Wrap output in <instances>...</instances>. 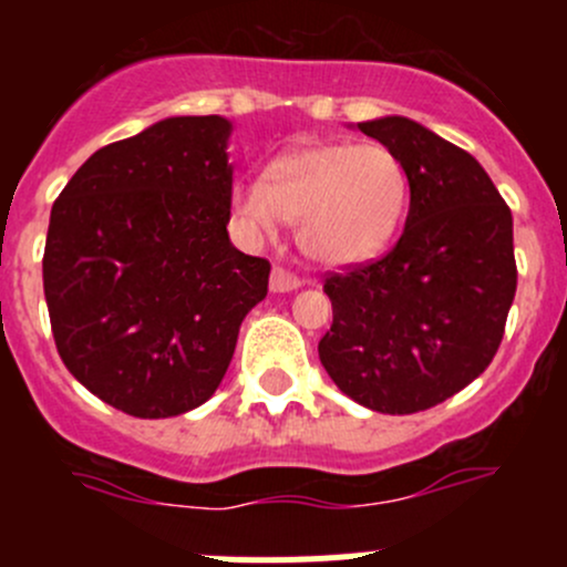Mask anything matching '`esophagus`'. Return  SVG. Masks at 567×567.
I'll return each instance as SVG.
<instances>
[{
    "mask_svg": "<svg viewBox=\"0 0 567 567\" xmlns=\"http://www.w3.org/2000/svg\"><path fill=\"white\" fill-rule=\"evenodd\" d=\"M301 288V279L296 274L285 271L282 266H274L271 271V290L274 293H290V290H299Z\"/></svg>",
    "mask_w": 567,
    "mask_h": 567,
    "instance_id": "esophagus-1",
    "label": "esophagus"
}]
</instances>
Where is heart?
Wrapping results in <instances>:
<instances>
[{"mask_svg":"<svg viewBox=\"0 0 567 567\" xmlns=\"http://www.w3.org/2000/svg\"><path fill=\"white\" fill-rule=\"evenodd\" d=\"M233 214L255 236L299 221V247L329 268H348L390 247L409 205L403 162L379 142H310L285 151L262 181H236Z\"/></svg>","mask_w":567,"mask_h":567,"instance_id":"heart-1","label":"heart"}]
</instances>
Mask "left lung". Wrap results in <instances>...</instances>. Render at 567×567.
Returning a JSON list of instances; mask_svg holds the SVG:
<instances>
[{
  "mask_svg": "<svg viewBox=\"0 0 567 567\" xmlns=\"http://www.w3.org/2000/svg\"><path fill=\"white\" fill-rule=\"evenodd\" d=\"M409 175V216L390 255L326 279L320 364L381 414L444 403L491 364L516 296L513 216L474 156L400 114L357 123Z\"/></svg>",
  "mask_w": 567,
  "mask_h": 567,
  "instance_id": "1",
  "label": "left lung"
}]
</instances>
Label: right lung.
<instances>
[{
  "mask_svg": "<svg viewBox=\"0 0 567 567\" xmlns=\"http://www.w3.org/2000/svg\"><path fill=\"white\" fill-rule=\"evenodd\" d=\"M233 123L167 117L95 151L56 197L43 290L56 351L140 420L203 405L230 368L271 266L227 236Z\"/></svg>",
  "mask_w": 567,
  "mask_h": 567,
  "instance_id": "add662e5",
  "label": "right lung"
}]
</instances>
